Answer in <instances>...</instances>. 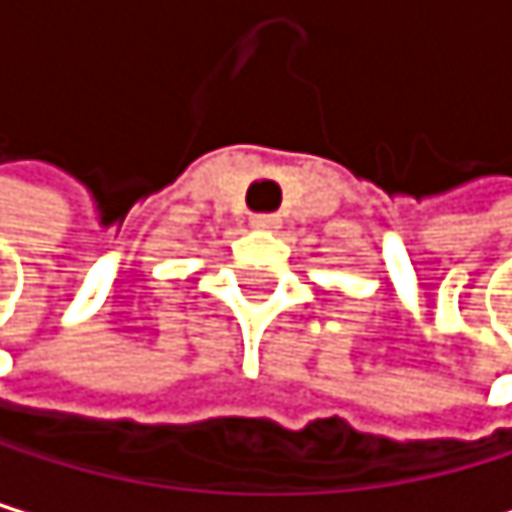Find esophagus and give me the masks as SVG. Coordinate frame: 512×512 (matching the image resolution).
I'll use <instances>...</instances> for the list:
<instances>
[{"label": "esophagus", "mask_w": 512, "mask_h": 512, "mask_svg": "<svg viewBox=\"0 0 512 512\" xmlns=\"http://www.w3.org/2000/svg\"><path fill=\"white\" fill-rule=\"evenodd\" d=\"M279 218H276V214H254V218H251V227L254 230H261V233H276L279 230Z\"/></svg>", "instance_id": "34e87169"}]
</instances>
